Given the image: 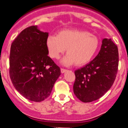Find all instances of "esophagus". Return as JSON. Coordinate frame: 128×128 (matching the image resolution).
Segmentation results:
<instances>
[{
	"label": "esophagus",
	"mask_w": 128,
	"mask_h": 128,
	"mask_svg": "<svg viewBox=\"0 0 128 128\" xmlns=\"http://www.w3.org/2000/svg\"><path fill=\"white\" fill-rule=\"evenodd\" d=\"M66 71V69L63 68H61V72H62V73H64V72H65Z\"/></svg>",
	"instance_id": "34e87169"
}]
</instances>
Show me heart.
<instances>
[{"instance_id":"obj_1","label":"heart","mask_w":128,"mask_h":128,"mask_svg":"<svg viewBox=\"0 0 128 128\" xmlns=\"http://www.w3.org/2000/svg\"><path fill=\"white\" fill-rule=\"evenodd\" d=\"M49 56L60 58L67 48L66 55L62 63L65 65L75 63L82 66L89 63L98 52L100 41L98 36L88 31L77 29H64L56 35H49L46 40Z\"/></svg>"}]
</instances>
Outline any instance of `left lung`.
<instances>
[{
	"mask_svg": "<svg viewBox=\"0 0 128 128\" xmlns=\"http://www.w3.org/2000/svg\"><path fill=\"white\" fill-rule=\"evenodd\" d=\"M118 66L117 46L111 39L104 38L98 56L88 64L74 72V94L84 102L98 100L113 85Z\"/></svg>",
	"mask_w": 128,
	"mask_h": 128,
	"instance_id": "obj_1",
	"label": "left lung"
}]
</instances>
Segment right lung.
<instances>
[{
  "label": "right lung",
  "mask_w": 128,
  "mask_h": 128,
  "mask_svg": "<svg viewBox=\"0 0 128 128\" xmlns=\"http://www.w3.org/2000/svg\"><path fill=\"white\" fill-rule=\"evenodd\" d=\"M48 36L37 26H30L18 35L10 48L11 82L20 94L34 102L50 96L61 74L60 68L48 56Z\"/></svg>",
  "instance_id": "add662e5"
}]
</instances>
